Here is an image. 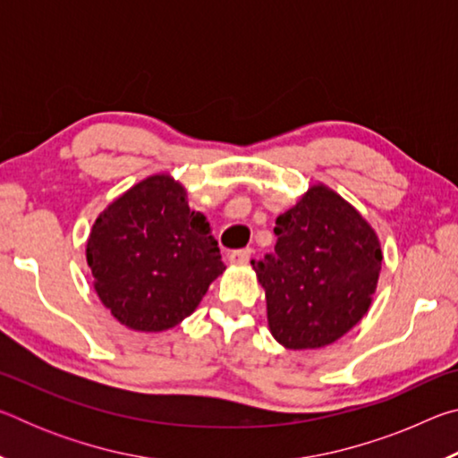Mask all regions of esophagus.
<instances>
[{
	"label": "esophagus",
	"instance_id": "obj_1",
	"mask_svg": "<svg viewBox=\"0 0 458 458\" xmlns=\"http://www.w3.org/2000/svg\"><path fill=\"white\" fill-rule=\"evenodd\" d=\"M252 250L250 248H240V250H232L230 252V262L232 265H246L250 260Z\"/></svg>",
	"mask_w": 458,
	"mask_h": 458
}]
</instances>
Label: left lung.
<instances>
[{
  "mask_svg": "<svg viewBox=\"0 0 458 458\" xmlns=\"http://www.w3.org/2000/svg\"><path fill=\"white\" fill-rule=\"evenodd\" d=\"M275 252L252 260L268 327L286 350H317L358 325L376 293L382 248L361 214L313 185L276 218Z\"/></svg>",
  "mask_w": 458,
  "mask_h": 458,
  "instance_id": "8db88e82",
  "label": "left lung"
}]
</instances>
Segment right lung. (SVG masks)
I'll return each instance as SVG.
<instances>
[{
    "instance_id": "1",
    "label": "right lung",
    "mask_w": 458,
    "mask_h": 458,
    "mask_svg": "<svg viewBox=\"0 0 458 458\" xmlns=\"http://www.w3.org/2000/svg\"><path fill=\"white\" fill-rule=\"evenodd\" d=\"M87 260L103 305L135 331L175 327L224 270L206 216L169 175L147 177L98 216Z\"/></svg>"
}]
</instances>
